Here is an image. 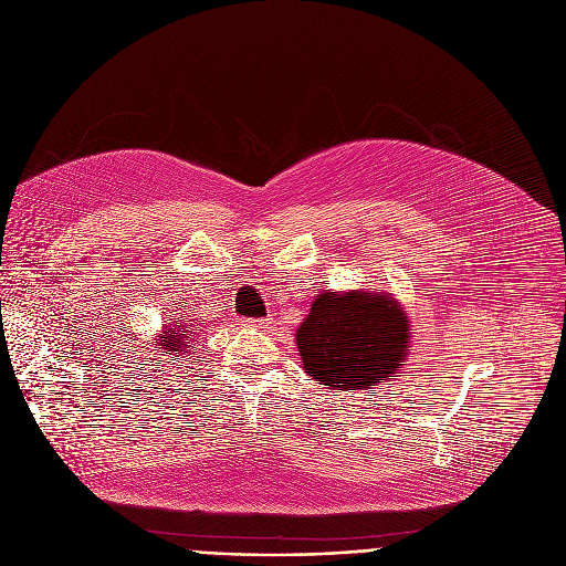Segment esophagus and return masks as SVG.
Instances as JSON below:
<instances>
[{"label": "esophagus", "instance_id": "obj_1", "mask_svg": "<svg viewBox=\"0 0 566 566\" xmlns=\"http://www.w3.org/2000/svg\"><path fill=\"white\" fill-rule=\"evenodd\" d=\"M251 327H258V329H266L271 325V317H258V319H249Z\"/></svg>", "mask_w": 566, "mask_h": 566}]
</instances>
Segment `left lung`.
Masks as SVG:
<instances>
[{
	"instance_id": "1",
	"label": "left lung",
	"mask_w": 566,
	"mask_h": 566,
	"mask_svg": "<svg viewBox=\"0 0 566 566\" xmlns=\"http://www.w3.org/2000/svg\"><path fill=\"white\" fill-rule=\"evenodd\" d=\"M308 376L329 389L374 391L406 360L410 325L396 300L371 293H322L300 325Z\"/></svg>"
}]
</instances>
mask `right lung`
<instances>
[{"mask_svg":"<svg viewBox=\"0 0 566 566\" xmlns=\"http://www.w3.org/2000/svg\"><path fill=\"white\" fill-rule=\"evenodd\" d=\"M175 327H177L175 332L168 329V332H166V338L160 340V349H164V354H166V352H181V347L186 344V340L190 338V334L197 332V327L192 329V325H190L188 319H186V325H181V322L177 319ZM188 347H190V345H187L184 349H188Z\"/></svg>","mask_w":566,"mask_h":566,"instance_id":"1","label":"right lung"}]
</instances>
